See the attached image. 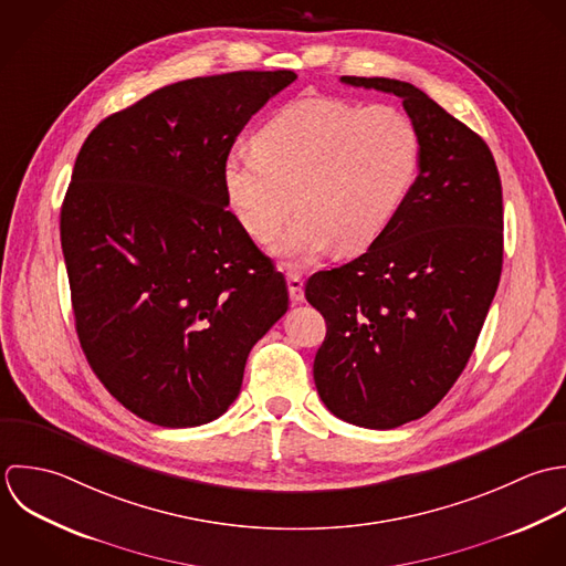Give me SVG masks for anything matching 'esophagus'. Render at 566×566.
<instances>
[{
	"label": "esophagus",
	"mask_w": 566,
	"mask_h": 566,
	"mask_svg": "<svg viewBox=\"0 0 566 566\" xmlns=\"http://www.w3.org/2000/svg\"><path fill=\"white\" fill-rule=\"evenodd\" d=\"M286 284H289V295L295 304L304 302V280L297 271H289L286 273Z\"/></svg>",
	"instance_id": "esophagus-1"
}]
</instances>
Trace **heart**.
<instances>
[{
  "instance_id": "obj_1",
  "label": "heart",
  "mask_w": 566,
  "mask_h": 566,
  "mask_svg": "<svg viewBox=\"0 0 566 566\" xmlns=\"http://www.w3.org/2000/svg\"><path fill=\"white\" fill-rule=\"evenodd\" d=\"M251 148L223 159L227 208L266 244L295 206L297 221L273 249L295 266L333 247L345 255L369 247L400 212L422 161L420 133L405 112L331 96L286 103L253 133Z\"/></svg>"
}]
</instances>
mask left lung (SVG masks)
<instances>
[{"label":"left lung","mask_w":566,"mask_h":566,"mask_svg":"<svg viewBox=\"0 0 566 566\" xmlns=\"http://www.w3.org/2000/svg\"><path fill=\"white\" fill-rule=\"evenodd\" d=\"M340 83L398 96L422 139L418 179L391 226L306 282L326 319L313 365L319 398L340 420L385 431L427 416L476 345L503 266V192L488 144L422 90Z\"/></svg>","instance_id":"8db88e82"}]
</instances>
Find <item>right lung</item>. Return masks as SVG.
Here are the masks:
<instances>
[{
  "mask_svg": "<svg viewBox=\"0 0 566 566\" xmlns=\"http://www.w3.org/2000/svg\"><path fill=\"white\" fill-rule=\"evenodd\" d=\"M295 72L161 87L85 139L61 208L81 347L137 418L199 427L238 398L251 347L289 311L286 280L227 210L238 133Z\"/></svg>",
  "mask_w": 566,
  "mask_h": 566,
  "instance_id": "add662e5",
  "label": "right lung"
}]
</instances>
